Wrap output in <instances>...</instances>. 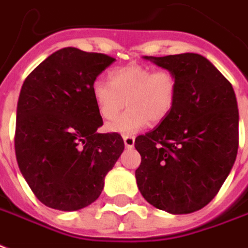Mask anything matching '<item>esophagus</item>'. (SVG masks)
<instances>
[{"instance_id": "obj_1", "label": "esophagus", "mask_w": 248, "mask_h": 248, "mask_svg": "<svg viewBox=\"0 0 248 248\" xmlns=\"http://www.w3.org/2000/svg\"><path fill=\"white\" fill-rule=\"evenodd\" d=\"M124 145H126V148H132L134 144H135V138L130 137V135H124Z\"/></svg>"}]
</instances>
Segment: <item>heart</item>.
<instances>
[{
	"label": "heart",
	"mask_w": 248,
	"mask_h": 248,
	"mask_svg": "<svg viewBox=\"0 0 248 248\" xmlns=\"http://www.w3.org/2000/svg\"><path fill=\"white\" fill-rule=\"evenodd\" d=\"M109 83L96 80L92 96L100 117L116 118L124 107L128 109L107 124V130L121 135H134L149 122L161 124L170 116L177 101L178 80L170 70H156L141 63H128L109 71Z\"/></svg>",
	"instance_id": "obj_1"
}]
</instances>
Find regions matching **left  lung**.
Returning <instances> with one entry per match:
<instances>
[{
	"mask_svg": "<svg viewBox=\"0 0 248 248\" xmlns=\"http://www.w3.org/2000/svg\"><path fill=\"white\" fill-rule=\"evenodd\" d=\"M178 80L174 109L165 121L135 139L139 191L171 215L199 211L216 196L238 152L237 97L229 80L196 53L144 56Z\"/></svg>",
	"mask_w": 248,
	"mask_h": 248,
	"instance_id": "left-lung-1",
	"label": "left lung"
}]
</instances>
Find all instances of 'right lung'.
<instances>
[{
    "label": "right lung",
    "instance_id": "right-lung-1",
    "mask_svg": "<svg viewBox=\"0 0 248 248\" xmlns=\"http://www.w3.org/2000/svg\"><path fill=\"white\" fill-rule=\"evenodd\" d=\"M116 61L77 48L57 50L24 80L15 127L20 173L46 207L78 211L97 199L104 179L124 152L120 134L103 126L92 84Z\"/></svg>",
    "mask_w": 248,
    "mask_h": 248
}]
</instances>
